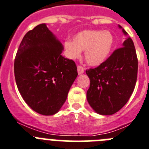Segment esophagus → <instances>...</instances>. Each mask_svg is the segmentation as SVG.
I'll return each instance as SVG.
<instances>
[{
    "mask_svg": "<svg viewBox=\"0 0 149 149\" xmlns=\"http://www.w3.org/2000/svg\"><path fill=\"white\" fill-rule=\"evenodd\" d=\"M77 71H78V73H79V75L82 74V73H84V68L81 66H78Z\"/></svg>",
    "mask_w": 149,
    "mask_h": 149,
    "instance_id": "obj_1",
    "label": "esophagus"
}]
</instances>
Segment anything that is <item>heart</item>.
I'll list each match as a JSON object with an SVG mask.
<instances>
[{
  "label": "heart",
  "instance_id": "1",
  "mask_svg": "<svg viewBox=\"0 0 149 149\" xmlns=\"http://www.w3.org/2000/svg\"><path fill=\"white\" fill-rule=\"evenodd\" d=\"M114 44L111 32L105 30H84L77 33L73 41L67 40L65 49L70 59L79 58L84 50V58L91 66H99L108 58Z\"/></svg>",
  "mask_w": 149,
  "mask_h": 149
}]
</instances>
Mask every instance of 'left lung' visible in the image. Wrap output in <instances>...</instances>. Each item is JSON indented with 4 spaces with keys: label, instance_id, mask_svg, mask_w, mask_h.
Masks as SVG:
<instances>
[{
    "label": "left lung",
    "instance_id": "left-lung-1",
    "mask_svg": "<svg viewBox=\"0 0 149 149\" xmlns=\"http://www.w3.org/2000/svg\"><path fill=\"white\" fill-rule=\"evenodd\" d=\"M118 27L125 36L122 47L99 67L86 70L91 81L87 100L100 115H112L120 111L133 93L137 78L138 61L134 42L120 25Z\"/></svg>",
    "mask_w": 149,
    "mask_h": 149
}]
</instances>
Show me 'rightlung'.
I'll return each mask as SVG.
<instances>
[{"label": "right lung", "mask_w": 149, "mask_h": 149, "mask_svg": "<svg viewBox=\"0 0 149 149\" xmlns=\"http://www.w3.org/2000/svg\"><path fill=\"white\" fill-rule=\"evenodd\" d=\"M63 49L61 41L41 24L25 35L16 54L18 91L25 102L41 115L58 113L78 76L74 61L61 56Z\"/></svg>", "instance_id": "add662e5"}]
</instances>
